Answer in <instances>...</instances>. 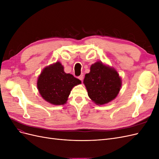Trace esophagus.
I'll list each match as a JSON object with an SVG mask.
<instances>
[{
    "label": "esophagus",
    "mask_w": 159,
    "mask_h": 159,
    "mask_svg": "<svg viewBox=\"0 0 159 159\" xmlns=\"http://www.w3.org/2000/svg\"><path fill=\"white\" fill-rule=\"evenodd\" d=\"M78 78H79L81 81H82V80H84V75H83V74H81V75H80V76L78 77Z\"/></svg>",
    "instance_id": "obj_1"
}]
</instances>
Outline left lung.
Listing matches in <instances>:
<instances>
[{
    "mask_svg": "<svg viewBox=\"0 0 159 159\" xmlns=\"http://www.w3.org/2000/svg\"><path fill=\"white\" fill-rule=\"evenodd\" d=\"M84 83L88 96L98 105L107 103L117 97L121 86V80L113 68L96 62L86 74Z\"/></svg>",
    "mask_w": 159,
    "mask_h": 159,
    "instance_id": "1",
    "label": "left lung"
}]
</instances>
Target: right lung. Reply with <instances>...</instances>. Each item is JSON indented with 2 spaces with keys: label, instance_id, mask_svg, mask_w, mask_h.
<instances>
[{
  "label": "right lung",
  "instance_id": "obj_1",
  "mask_svg": "<svg viewBox=\"0 0 159 159\" xmlns=\"http://www.w3.org/2000/svg\"><path fill=\"white\" fill-rule=\"evenodd\" d=\"M81 81L70 74H66L64 67L56 62L46 67L37 81L38 91L43 99L53 105H64L68 100L71 91Z\"/></svg>",
  "mask_w": 159,
  "mask_h": 159
}]
</instances>
